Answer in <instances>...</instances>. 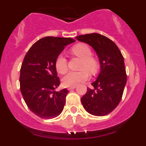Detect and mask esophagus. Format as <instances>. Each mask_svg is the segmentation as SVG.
<instances>
[{"label":"esophagus","mask_w":146,"mask_h":146,"mask_svg":"<svg viewBox=\"0 0 146 146\" xmlns=\"http://www.w3.org/2000/svg\"><path fill=\"white\" fill-rule=\"evenodd\" d=\"M76 88V85H74V86H70V87H68V90H70L75 89Z\"/></svg>","instance_id":"esophagus-1"}]
</instances>
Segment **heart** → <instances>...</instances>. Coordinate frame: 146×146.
<instances>
[{
  "label": "heart",
  "mask_w": 146,
  "mask_h": 146,
  "mask_svg": "<svg viewBox=\"0 0 146 146\" xmlns=\"http://www.w3.org/2000/svg\"><path fill=\"white\" fill-rule=\"evenodd\" d=\"M72 51L75 55L82 59L81 68L87 69L90 73L92 74L97 73L99 68V63L96 58L91 56L92 54V50L88 45L85 44H79L72 48ZM55 66L58 73H64L66 71L68 62L64 54H61L57 56ZM86 70L83 69L80 71H68L62 78L63 85L66 87L74 86L80 82L87 80L89 78V73L87 71L88 70Z\"/></svg>",
  "instance_id": "b5f03b06"
}]
</instances>
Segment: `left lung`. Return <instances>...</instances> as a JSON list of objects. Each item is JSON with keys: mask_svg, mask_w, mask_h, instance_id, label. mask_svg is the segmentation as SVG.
Here are the masks:
<instances>
[{"mask_svg": "<svg viewBox=\"0 0 146 146\" xmlns=\"http://www.w3.org/2000/svg\"><path fill=\"white\" fill-rule=\"evenodd\" d=\"M76 39L92 47L100 64V73L82 97L85 110L98 117L107 115L118 106L121 100L127 76L123 57L114 42L98 33L87 34Z\"/></svg>", "mask_w": 146, "mask_h": 146, "instance_id": "8db88e82", "label": "left lung"}]
</instances>
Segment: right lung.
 Here are the masks:
<instances>
[{
    "label": "right lung",
    "mask_w": 146,
    "mask_h": 146,
    "mask_svg": "<svg viewBox=\"0 0 146 146\" xmlns=\"http://www.w3.org/2000/svg\"><path fill=\"white\" fill-rule=\"evenodd\" d=\"M75 42L72 38L46 36L35 42L25 56L20 91L28 108L40 118H55L64 110L68 90H55L60 85L55 62L65 46Z\"/></svg>",
    "instance_id": "1"
}]
</instances>
